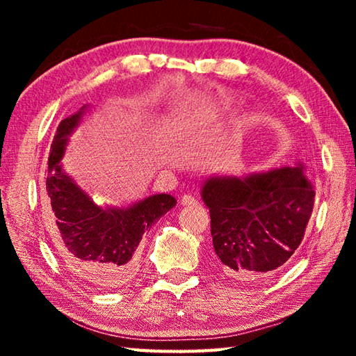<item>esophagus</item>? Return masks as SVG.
<instances>
[{
    "instance_id": "1",
    "label": "esophagus",
    "mask_w": 356,
    "mask_h": 356,
    "mask_svg": "<svg viewBox=\"0 0 356 356\" xmlns=\"http://www.w3.org/2000/svg\"><path fill=\"white\" fill-rule=\"evenodd\" d=\"M180 204H182V206H185V207H190V206H197V201L190 195H184L182 200H180Z\"/></svg>"
}]
</instances>
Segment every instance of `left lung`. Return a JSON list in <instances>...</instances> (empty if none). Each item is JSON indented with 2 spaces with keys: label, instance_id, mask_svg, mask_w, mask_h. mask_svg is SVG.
<instances>
[{
  "label": "left lung",
  "instance_id": "obj_1",
  "mask_svg": "<svg viewBox=\"0 0 356 356\" xmlns=\"http://www.w3.org/2000/svg\"><path fill=\"white\" fill-rule=\"evenodd\" d=\"M201 196L222 270L232 278L256 280L291 261L305 237L316 191L298 163L246 177H210Z\"/></svg>",
  "mask_w": 356,
  "mask_h": 356
}]
</instances>
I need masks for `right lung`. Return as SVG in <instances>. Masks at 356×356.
<instances>
[{
	"label": "right lung",
	"mask_w": 356,
	"mask_h": 356,
	"mask_svg": "<svg viewBox=\"0 0 356 356\" xmlns=\"http://www.w3.org/2000/svg\"><path fill=\"white\" fill-rule=\"evenodd\" d=\"M86 106L61 120L53 138L45 190L51 240L72 273L97 291H114L134 278L143 234L176 206L171 195H154L127 209L100 207L63 170L69 136Z\"/></svg>",
	"instance_id": "obj_1"
}]
</instances>
